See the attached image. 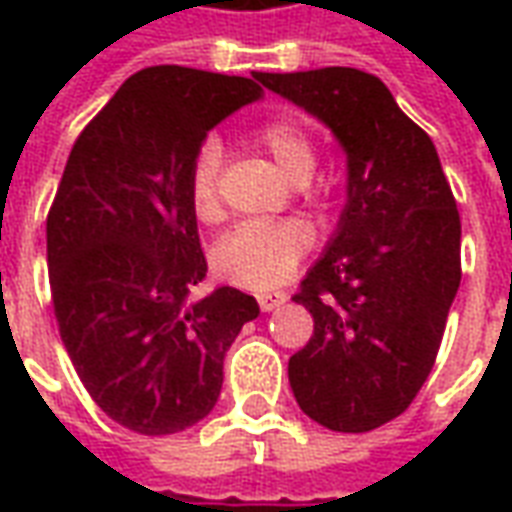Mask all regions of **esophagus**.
I'll return each mask as SVG.
<instances>
[{"label":"esophagus","instance_id":"esophagus-1","mask_svg":"<svg viewBox=\"0 0 512 512\" xmlns=\"http://www.w3.org/2000/svg\"><path fill=\"white\" fill-rule=\"evenodd\" d=\"M285 301H288V293H285V290H260V293H257V304H260V310L263 312L279 310Z\"/></svg>","mask_w":512,"mask_h":512}]
</instances>
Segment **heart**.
Returning <instances> with one entry per match:
<instances>
[{
	"mask_svg": "<svg viewBox=\"0 0 512 512\" xmlns=\"http://www.w3.org/2000/svg\"><path fill=\"white\" fill-rule=\"evenodd\" d=\"M257 142L266 147L279 169L293 183H307L318 164L315 142L307 128L293 117H274L260 126ZM219 169H222V147L213 139H205L191 158L189 167V202L191 211L202 222H213L219 202ZM312 244L310 230L301 222H244L233 227L219 244L213 246V268L216 274L241 288H274L296 271L301 257Z\"/></svg>",
	"mask_w": 512,
	"mask_h": 512,
	"instance_id": "obj_1",
	"label": "heart"
}]
</instances>
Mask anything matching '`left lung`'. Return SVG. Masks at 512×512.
Here are the masks:
<instances>
[{
    "label": "left lung",
    "instance_id": "8db88e82",
    "mask_svg": "<svg viewBox=\"0 0 512 512\" xmlns=\"http://www.w3.org/2000/svg\"><path fill=\"white\" fill-rule=\"evenodd\" d=\"M332 128L348 156V202L296 304L315 321L290 356L301 411L337 433L400 417L439 354L461 285V216L430 136L386 84L356 68L257 73Z\"/></svg>",
    "mask_w": 512,
    "mask_h": 512
}]
</instances>
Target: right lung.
I'll return each instance as SVG.
<instances>
[{
    "label": "right lung",
    "instance_id": "add662e5",
    "mask_svg": "<svg viewBox=\"0 0 512 512\" xmlns=\"http://www.w3.org/2000/svg\"><path fill=\"white\" fill-rule=\"evenodd\" d=\"M263 93L255 79L153 65L134 73L76 139L46 219L60 337L106 417L169 436L211 414L224 354L257 301L189 290L208 271L189 202L197 147Z\"/></svg>",
    "mask_w": 512,
    "mask_h": 512
}]
</instances>
